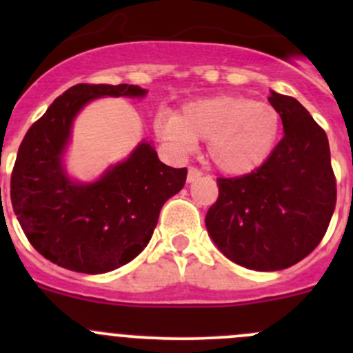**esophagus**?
I'll list each match as a JSON object with an SVG mask.
<instances>
[{
  "label": "esophagus",
  "mask_w": 353,
  "mask_h": 353,
  "mask_svg": "<svg viewBox=\"0 0 353 353\" xmlns=\"http://www.w3.org/2000/svg\"><path fill=\"white\" fill-rule=\"evenodd\" d=\"M201 174H203L201 170L196 169V167H190V170H188V183H193V181H196Z\"/></svg>",
  "instance_id": "obj_1"
}]
</instances>
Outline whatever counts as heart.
Masks as SVG:
<instances>
[{"instance_id": "1", "label": "heart", "mask_w": 353, "mask_h": 353, "mask_svg": "<svg viewBox=\"0 0 353 353\" xmlns=\"http://www.w3.org/2000/svg\"><path fill=\"white\" fill-rule=\"evenodd\" d=\"M280 114L249 97L219 95L188 104L183 114H162L160 137L179 152L193 150L196 138L208 140L212 162L227 174H248L273 154L280 137Z\"/></svg>"}]
</instances>
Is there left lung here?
<instances>
[{"mask_svg": "<svg viewBox=\"0 0 353 353\" xmlns=\"http://www.w3.org/2000/svg\"><path fill=\"white\" fill-rule=\"evenodd\" d=\"M283 138L265 163L239 177H219V199L206 213L216 248L237 265L276 272L311 254L336 205L328 137L307 109L272 92Z\"/></svg>", "mask_w": 353, "mask_h": 353, "instance_id": "8db88e82", "label": "left lung"}]
</instances>
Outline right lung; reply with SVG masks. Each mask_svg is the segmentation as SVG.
Instances as JSON below:
<instances>
[{"label": "right lung", "mask_w": 353, "mask_h": 353, "mask_svg": "<svg viewBox=\"0 0 353 353\" xmlns=\"http://www.w3.org/2000/svg\"><path fill=\"white\" fill-rule=\"evenodd\" d=\"M138 85L78 83L59 95L25 134L12 172V205L28 243L73 272H112L152 239L163 203L183 190L188 169H174L141 141L99 181L80 184L63 169L71 123L99 97H143Z\"/></svg>", "instance_id": "1"}]
</instances>
